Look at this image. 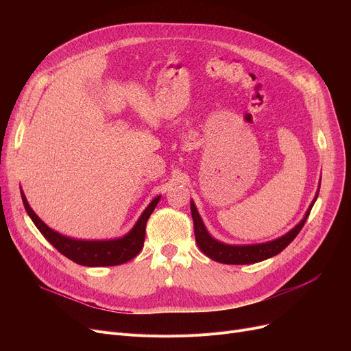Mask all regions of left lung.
I'll list each match as a JSON object with an SVG mask.
<instances>
[{
	"instance_id": "8db88e82",
	"label": "left lung",
	"mask_w": 351,
	"mask_h": 351,
	"mask_svg": "<svg viewBox=\"0 0 351 351\" xmlns=\"http://www.w3.org/2000/svg\"><path fill=\"white\" fill-rule=\"evenodd\" d=\"M319 189L316 192L315 199L311 200V204L308 209L306 210L303 219L300 222L294 226L291 230H289L286 234L274 239V241L270 242H263V243H253V245H229L223 243L215 239L206 229L204 220H202L195 202L191 200V212L193 217V226H195V239L199 249L204 252L208 257H210L212 261L219 262V263H225V265H250V263H257L269 259V257H273L276 254H279L283 249L289 246V243L293 241L294 237L299 234L302 228L306 223V219L310 215V210L315 205V202L319 196Z\"/></svg>"
}]
</instances>
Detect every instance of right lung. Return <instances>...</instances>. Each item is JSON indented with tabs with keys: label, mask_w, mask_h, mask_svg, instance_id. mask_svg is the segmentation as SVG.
Wrapping results in <instances>:
<instances>
[{
	"label": "right lung",
	"mask_w": 351,
	"mask_h": 351,
	"mask_svg": "<svg viewBox=\"0 0 351 351\" xmlns=\"http://www.w3.org/2000/svg\"><path fill=\"white\" fill-rule=\"evenodd\" d=\"M21 197L24 208L43 236L47 241L62 253L68 259L81 266L99 267V266H118L126 263L141 252L145 242V228L149 216L156 208L160 196H156L146 209L142 212L134 228L125 236L109 239V241H81V239H72L58 233L57 230L47 226L43 220L35 215L31 209L28 200L21 189Z\"/></svg>",
	"instance_id": "1"
}]
</instances>
